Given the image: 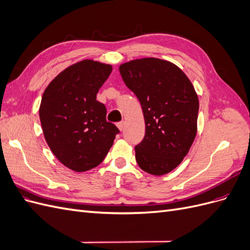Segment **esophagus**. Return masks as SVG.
<instances>
[{
    "label": "esophagus",
    "mask_w": 250,
    "mask_h": 250,
    "mask_svg": "<svg viewBox=\"0 0 250 250\" xmlns=\"http://www.w3.org/2000/svg\"><path fill=\"white\" fill-rule=\"evenodd\" d=\"M117 126H118L119 129H120L121 131H122V130L124 129V127H125V121H122V122L117 123Z\"/></svg>",
    "instance_id": "esophagus-1"
}]
</instances>
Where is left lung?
I'll use <instances>...</instances> for the list:
<instances>
[{"mask_svg": "<svg viewBox=\"0 0 250 250\" xmlns=\"http://www.w3.org/2000/svg\"><path fill=\"white\" fill-rule=\"evenodd\" d=\"M127 87L138 97L146 132L135 146L140 168L165 175L183 162L197 133L199 100L187 75L167 60L146 57L119 66Z\"/></svg>", "mask_w": 250, "mask_h": 250, "instance_id": "left-lung-1", "label": "left lung"}]
</instances>
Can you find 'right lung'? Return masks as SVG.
Instances as JSON below:
<instances>
[{"label":"right lung","instance_id":"right-lung-1","mask_svg":"<svg viewBox=\"0 0 250 250\" xmlns=\"http://www.w3.org/2000/svg\"><path fill=\"white\" fill-rule=\"evenodd\" d=\"M110 64L84 59L67 66L46 87L40 106L43 137L57 160L75 172L100 165L119 129L97 101Z\"/></svg>","mask_w":250,"mask_h":250}]
</instances>
